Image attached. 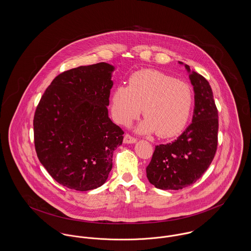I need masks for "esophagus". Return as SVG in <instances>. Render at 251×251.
I'll use <instances>...</instances> for the list:
<instances>
[{
    "mask_svg": "<svg viewBox=\"0 0 251 251\" xmlns=\"http://www.w3.org/2000/svg\"><path fill=\"white\" fill-rule=\"evenodd\" d=\"M135 142H136V138L135 137H133L129 133L125 134V136H124V143L132 144V143H135Z\"/></svg>",
    "mask_w": 251,
    "mask_h": 251,
    "instance_id": "obj_1",
    "label": "esophagus"
}]
</instances>
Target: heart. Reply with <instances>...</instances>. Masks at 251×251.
Instances as JSON below:
<instances>
[{
    "label": "heart",
    "mask_w": 251,
    "mask_h": 251,
    "mask_svg": "<svg viewBox=\"0 0 251 251\" xmlns=\"http://www.w3.org/2000/svg\"><path fill=\"white\" fill-rule=\"evenodd\" d=\"M192 104L193 92L188 83L156 70H141L131 75L128 86L115 89L112 113L118 123L129 126L143 107L146 118L137 131L172 137L186 126Z\"/></svg>",
    "instance_id": "heart-1"
}]
</instances>
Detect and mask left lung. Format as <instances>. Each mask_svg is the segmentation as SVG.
<instances>
[{
	"mask_svg": "<svg viewBox=\"0 0 251 251\" xmlns=\"http://www.w3.org/2000/svg\"><path fill=\"white\" fill-rule=\"evenodd\" d=\"M185 67L195 94L192 122L174 142L155 146L146 168L150 183L161 190H181L195 183L212 162L218 145V110L211 87L203 75Z\"/></svg>",
	"mask_w": 251,
	"mask_h": 251,
	"instance_id": "left-lung-1",
	"label": "left lung"
}]
</instances>
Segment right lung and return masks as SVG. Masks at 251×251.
Masks as SVG:
<instances>
[{"instance_id":"right-lung-1","label":"right lung","mask_w":251,"mask_h":251,"mask_svg":"<svg viewBox=\"0 0 251 251\" xmlns=\"http://www.w3.org/2000/svg\"><path fill=\"white\" fill-rule=\"evenodd\" d=\"M114 66L100 62L57 75L34 116L40 162L60 185L80 192L102 186L122 144V129L108 117Z\"/></svg>"}]
</instances>
